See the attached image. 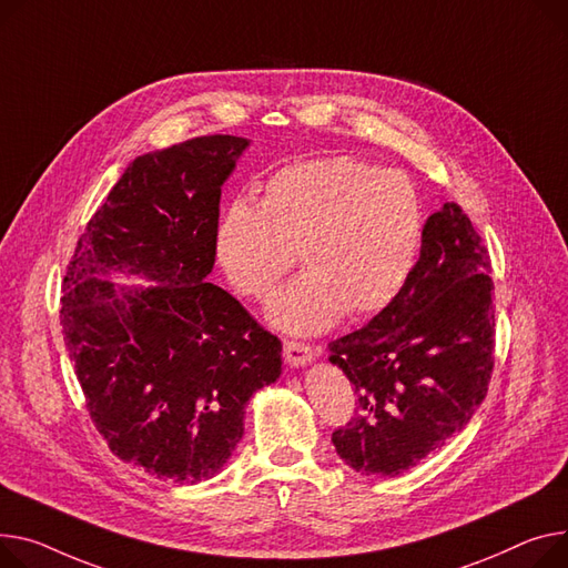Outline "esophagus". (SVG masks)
<instances>
[{
  "mask_svg": "<svg viewBox=\"0 0 568 568\" xmlns=\"http://www.w3.org/2000/svg\"><path fill=\"white\" fill-rule=\"evenodd\" d=\"M283 354L292 367L308 365L315 358V349L306 343H296V339H287V343L283 345Z\"/></svg>",
  "mask_w": 568,
  "mask_h": 568,
  "instance_id": "obj_1",
  "label": "esophagus"
}]
</instances>
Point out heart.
I'll list each match as a JSON object with an SVG mask.
<instances>
[{"mask_svg":"<svg viewBox=\"0 0 568 568\" xmlns=\"http://www.w3.org/2000/svg\"><path fill=\"white\" fill-rule=\"evenodd\" d=\"M423 207L397 169L356 158L278 169L260 203L223 210L214 248L225 276L246 296L270 298L298 255L304 276L270 306L285 333H317L339 317L384 311L418 262Z\"/></svg>","mask_w":568,"mask_h":568,"instance_id":"heart-1","label":"heart"}]
</instances>
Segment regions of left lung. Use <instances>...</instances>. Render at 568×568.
Masks as SVG:
<instances>
[{
	"label": "left lung",
	"instance_id": "obj_1",
	"mask_svg": "<svg viewBox=\"0 0 568 568\" xmlns=\"http://www.w3.org/2000/svg\"><path fill=\"white\" fill-rule=\"evenodd\" d=\"M490 257L470 219L445 203L423 229L402 292L363 328L333 339L358 406L333 445L361 475L397 477L462 432L486 397L496 347Z\"/></svg>",
	"mask_w": 568,
	"mask_h": 568
}]
</instances>
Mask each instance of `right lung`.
Returning <instances> with one entry per match:
<instances>
[{"instance_id": "1", "label": "right lung", "mask_w": 568, "mask_h": 568, "mask_svg": "<svg viewBox=\"0 0 568 568\" xmlns=\"http://www.w3.org/2000/svg\"><path fill=\"white\" fill-rule=\"evenodd\" d=\"M248 139L196 136L136 158L68 264L63 339L109 449L178 484L214 477L255 390L281 376V339L207 283L221 186ZM111 273L155 286L121 288Z\"/></svg>"}]
</instances>
